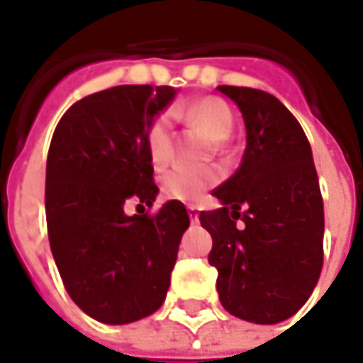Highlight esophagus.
<instances>
[{
	"label": "esophagus",
	"mask_w": 363,
	"mask_h": 363,
	"mask_svg": "<svg viewBox=\"0 0 363 363\" xmlns=\"http://www.w3.org/2000/svg\"><path fill=\"white\" fill-rule=\"evenodd\" d=\"M186 210H188V214H189V218H191V222H196V220H198V216H200V214H198V206H194V203H188V206H186Z\"/></svg>",
	"instance_id": "1"
}]
</instances>
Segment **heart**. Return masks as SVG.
I'll use <instances>...</instances> for the list:
<instances>
[{
  "instance_id": "obj_1",
  "label": "heart",
  "mask_w": 363,
  "mask_h": 363,
  "mask_svg": "<svg viewBox=\"0 0 363 363\" xmlns=\"http://www.w3.org/2000/svg\"><path fill=\"white\" fill-rule=\"evenodd\" d=\"M174 117L188 121L191 127L202 131L212 143H222L230 137L234 129V113L222 99L206 96L194 103L177 105L174 108ZM145 143L149 157L153 165L163 167L174 157V143H172V121L165 113H161L149 123L145 133ZM220 179L216 167H175L161 177V191L169 200L179 202H196L202 198L208 188H212Z\"/></svg>"
}]
</instances>
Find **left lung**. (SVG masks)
<instances>
[{"instance_id":"1","label":"left lung","mask_w":363,"mask_h":363,"mask_svg":"<svg viewBox=\"0 0 363 363\" xmlns=\"http://www.w3.org/2000/svg\"><path fill=\"white\" fill-rule=\"evenodd\" d=\"M246 125L242 163L212 194L222 208L200 212L212 236L222 307L252 323H279L313 293L323 267V198L299 121L272 94L218 86ZM243 224L238 226V220Z\"/></svg>"}]
</instances>
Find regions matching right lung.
<instances>
[{
  "instance_id": "right-lung-1",
  "label": "right lung",
  "mask_w": 363,
  "mask_h": 363,
  "mask_svg": "<svg viewBox=\"0 0 363 363\" xmlns=\"http://www.w3.org/2000/svg\"><path fill=\"white\" fill-rule=\"evenodd\" d=\"M172 86L123 84L70 106L46 163L52 257L70 299L92 319L123 325L157 311L189 226L186 206L157 196L145 133L174 101ZM138 202L127 217L124 203Z\"/></svg>"
}]
</instances>
